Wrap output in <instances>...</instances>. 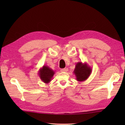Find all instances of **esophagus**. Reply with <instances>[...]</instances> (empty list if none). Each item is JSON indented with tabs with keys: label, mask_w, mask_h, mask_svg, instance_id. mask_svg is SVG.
<instances>
[{
	"label": "esophagus",
	"mask_w": 125,
	"mask_h": 125,
	"mask_svg": "<svg viewBox=\"0 0 125 125\" xmlns=\"http://www.w3.org/2000/svg\"><path fill=\"white\" fill-rule=\"evenodd\" d=\"M68 70V68H66L62 69L61 70H60V71H61V72H66V71H67Z\"/></svg>",
	"instance_id": "esophagus-1"
}]
</instances>
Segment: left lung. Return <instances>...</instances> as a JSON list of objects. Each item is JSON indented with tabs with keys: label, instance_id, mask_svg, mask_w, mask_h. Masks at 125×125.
<instances>
[{
	"label": "left lung",
	"instance_id": "1",
	"mask_svg": "<svg viewBox=\"0 0 125 125\" xmlns=\"http://www.w3.org/2000/svg\"><path fill=\"white\" fill-rule=\"evenodd\" d=\"M92 69L86 63L82 62H78L75 65L73 73L75 75L77 80L78 81H84L86 80L91 73Z\"/></svg>",
	"mask_w": 125,
	"mask_h": 125
}]
</instances>
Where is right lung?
I'll list each match as a JSON object with an SVG mask.
<instances>
[{
	"instance_id": "1",
	"label": "right lung",
	"mask_w": 125,
	"mask_h": 125,
	"mask_svg": "<svg viewBox=\"0 0 125 125\" xmlns=\"http://www.w3.org/2000/svg\"><path fill=\"white\" fill-rule=\"evenodd\" d=\"M39 76L42 80L45 83H48L51 81V79L55 74L54 71L50 67L44 66L39 71Z\"/></svg>"
}]
</instances>
